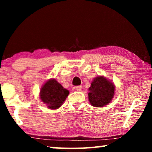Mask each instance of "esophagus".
Listing matches in <instances>:
<instances>
[{
    "mask_svg": "<svg viewBox=\"0 0 152 152\" xmlns=\"http://www.w3.org/2000/svg\"><path fill=\"white\" fill-rule=\"evenodd\" d=\"M75 88L77 91H80L81 89H82V86H76L75 87Z\"/></svg>",
    "mask_w": 152,
    "mask_h": 152,
    "instance_id": "esophagus-1",
    "label": "esophagus"
}]
</instances>
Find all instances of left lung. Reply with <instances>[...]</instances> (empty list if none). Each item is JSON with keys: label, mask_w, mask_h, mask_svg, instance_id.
Returning a JSON list of instances; mask_svg holds the SVG:
<instances>
[{"label": "left lung", "mask_w": 152, "mask_h": 152, "mask_svg": "<svg viewBox=\"0 0 152 152\" xmlns=\"http://www.w3.org/2000/svg\"><path fill=\"white\" fill-rule=\"evenodd\" d=\"M115 85L103 76L96 77L88 88V100L92 106L103 107L111 102L115 94Z\"/></svg>", "instance_id": "obj_1"}]
</instances>
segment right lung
I'll return each mask as SVG.
<instances>
[{"label": "right lung", "instance_id": "right-lung-1", "mask_svg": "<svg viewBox=\"0 0 152 152\" xmlns=\"http://www.w3.org/2000/svg\"><path fill=\"white\" fill-rule=\"evenodd\" d=\"M69 91L51 78L42 86L40 90V99L47 105L48 109L55 110L60 108L68 97Z\"/></svg>", "mask_w": 152, "mask_h": 152}]
</instances>
